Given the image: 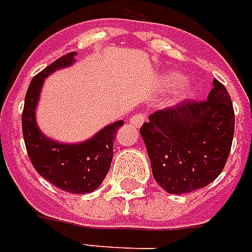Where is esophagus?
I'll list each match as a JSON object with an SVG mask.
<instances>
[{
  "instance_id": "obj_1",
  "label": "esophagus",
  "mask_w": 252,
  "mask_h": 252,
  "mask_svg": "<svg viewBox=\"0 0 252 252\" xmlns=\"http://www.w3.org/2000/svg\"><path fill=\"white\" fill-rule=\"evenodd\" d=\"M145 119H146V115L142 114V113H138V114L133 115L131 118L128 119V122H130V125L134 126V127H139V126L145 122Z\"/></svg>"
}]
</instances>
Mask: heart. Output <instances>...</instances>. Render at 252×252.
<instances>
[{"instance_id":"obj_1","label":"heart","mask_w":252,"mask_h":252,"mask_svg":"<svg viewBox=\"0 0 252 252\" xmlns=\"http://www.w3.org/2000/svg\"><path fill=\"white\" fill-rule=\"evenodd\" d=\"M182 77L177 73H169V74H164L162 77V86L166 89H173L178 88L175 90V98L177 99H185V98L191 97L194 94V90L191 88L189 83H182Z\"/></svg>"}]
</instances>
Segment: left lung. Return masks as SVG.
<instances>
[{
  "label": "left lung",
  "instance_id": "1",
  "mask_svg": "<svg viewBox=\"0 0 252 252\" xmlns=\"http://www.w3.org/2000/svg\"><path fill=\"white\" fill-rule=\"evenodd\" d=\"M234 125L231 98L218 79L207 101L182 102L149 115L139 133L157 183L177 195L210 185L226 164Z\"/></svg>",
  "mask_w": 252,
  "mask_h": 252
}]
</instances>
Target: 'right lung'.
<instances>
[{"instance_id":"1","label":"right lung","mask_w":252,"mask_h":252,"mask_svg":"<svg viewBox=\"0 0 252 252\" xmlns=\"http://www.w3.org/2000/svg\"><path fill=\"white\" fill-rule=\"evenodd\" d=\"M77 53H69L35 75L26 92L22 134L32 164L53 186L73 194H88L101 186L110 169L115 134L124 121L106 125L86 141L66 143L47 137L37 124V106L45 79L56 70L70 67Z\"/></svg>"}]
</instances>
